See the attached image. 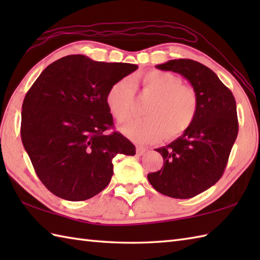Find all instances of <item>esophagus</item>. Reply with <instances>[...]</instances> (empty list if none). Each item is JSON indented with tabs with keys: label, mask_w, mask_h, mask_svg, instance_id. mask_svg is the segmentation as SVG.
Here are the masks:
<instances>
[{
	"label": "esophagus",
	"mask_w": 260,
	"mask_h": 260,
	"mask_svg": "<svg viewBox=\"0 0 260 260\" xmlns=\"http://www.w3.org/2000/svg\"><path fill=\"white\" fill-rule=\"evenodd\" d=\"M147 150L145 147H143V146H136V153H137V155H144L145 154V152H146Z\"/></svg>",
	"instance_id": "1"
}]
</instances>
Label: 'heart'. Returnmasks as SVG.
Segmentation results:
<instances>
[{"label":"heart","mask_w":260,"mask_h":260,"mask_svg":"<svg viewBox=\"0 0 260 260\" xmlns=\"http://www.w3.org/2000/svg\"><path fill=\"white\" fill-rule=\"evenodd\" d=\"M152 97L147 104V117L132 119L120 126L121 133L135 142L152 143L175 139L189 129L194 120L199 98L193 88L183 85L179 76L152 70L133 78L117 80L106 92V105L118 121L128 119L134 113L135 88Z\"/></svg>","instance_id":"1"}]
</instances>
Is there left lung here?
<instances>
[{"label":"left lung","instance_id":"obj_1","mask_svg":"<svg viewBox=\"0 0 260 260\" xmlns=\"http://www.w3.org/2000/svg\"><path fill=\"white\" fill-rule=\"evenodd\" d=\"M155 67L189 80L199 107L189 129L156 148L164 164L147 179L164 196L193 198L217 183L224 172L239 128L235 97L211 69L194 60L174 59Z\"/></svg>","mask_w":260,"mask_h":260}]
</instances>
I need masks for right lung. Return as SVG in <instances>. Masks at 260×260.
<instances>
[{"mask_svg":"<svg viewBox=\"0 0 260 260\" xmlns=\"http://www.w3.org/2000/svg\"><path fill=\"white\" fill-rule=\"evenodd\" d=\"M136 64L93 61L70 54L49 64L22 104L21 139L38 178L68 201L98 194L113 176L117 154L135 146L113 127L106 92Z\"/></svg>","mask_w":260,"mask_h":260,"instance_id":"right-lung-1","label":"right lung"}]
</instances>
